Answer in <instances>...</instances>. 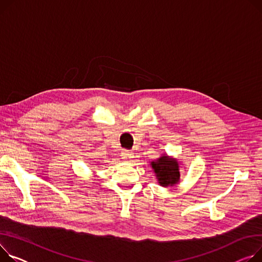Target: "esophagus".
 Segmentation results:
<instances>
[{
    "label": "esophagus",
    "instance_id": "1",
    "mask_svg": "<svg viewBox=\"0 0 262 262\" xmlns=\"http://www.w3.org/2000/svg\"><path fill=\"white\" fill-rule=\"evenodd\" d=\"M121 158L127 162V161H129L133 158V154L129 150L124 149V150L121 151Z\"/></svg>",
    "mask_w": 262,
    "mask_h": 262
}]
</instances>
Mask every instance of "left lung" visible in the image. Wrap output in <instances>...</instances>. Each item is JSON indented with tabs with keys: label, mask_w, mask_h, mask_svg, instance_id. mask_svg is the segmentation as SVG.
<instances>
[{
	"label": "left lung",
	"mask_w": 262,
	"mask_h": 262,
	"mask_svg": "<svg viewBox=\"0 0 262 262\" xmlns=\"http://www.w3.org/2000/svg\"><path fill=\"white\" fill-rule=\"evenodd\" d=\"M150 165L161 186H172L179 182L180 171L177 159L170 158L167 155H163L159 159L152 161Z\"/></svg>",
	"instance_id": "8db88e82"
}]
</instances>
